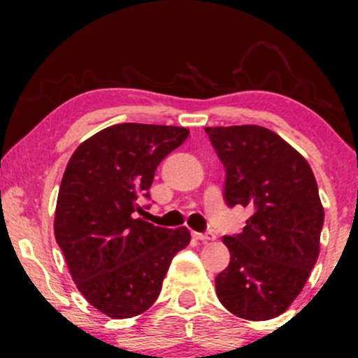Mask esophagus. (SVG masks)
Instances as JSON below:
<instances>
[{"mask_svg":"<svg viewBox=\"0 0 358 358\" xmlns=\"http://www.w3.org/2000/svg\"><path fill=\"white\" fill-rule=\"evenodd\" d=\"M193 237H195L196 241H202V242H210V241H215V234H212V232H205V234L193 232Z\"/></svg>","mask_w":358,"mask_h":358,"instance_id":"esophagus-1","label":"esophagus"}]
</instances>
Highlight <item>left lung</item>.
<instances>
[{"instance_id":"1","label":"left lung","mask_w":358,"mask_h":358,"mask_svg":"<svg viewBox=\"0 0 358 358\" xmlns=\"http://www.w3.org/2000/svg\"><path fill=\"white\" fill-rule=\"evenodd\" d=\"M225 168V202L252 210L245 227L222 242L231 262L217 274L220 303L239 318L285 313L320 254L323 205L310 165L268 127H205Z\"/></svg>"}]
</instances>
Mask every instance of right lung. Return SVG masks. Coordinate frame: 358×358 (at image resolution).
<instances>
[{
    "label": "right lung",
    "mask_w": 358,
    "mask_h": 358,
    "mask_svg": "<svg viewBox=\"0 0 358 358\" xmlns=\"http://www.w3.org/2000/svg\"><path fill=\"white\" fill-rule=\"evenodd\" d=\"M187 127L122 122L73 151L57 199V244L73 282L110 318H131L158 298L171 259L190 242L187 227H156L138 212L156 168L183 145Z\"/></svg>",
    "instance_id": "add662e5"
}]
</instances>
